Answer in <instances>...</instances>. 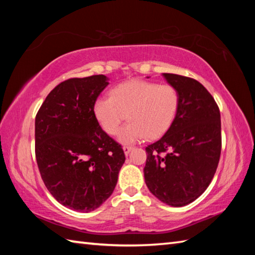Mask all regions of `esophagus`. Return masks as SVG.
I'll list each match as a JSON object with an SVG mask.
<instances>
[{
    "instance_id": "esophagus-1",
    "label": "esophagus",
    "mask_w": 255,
    "mask_h": 255,
    "mask_svg": "<svg viewBox=\"0 0 255 255\" xmlns=\"http://www.w3.org/2000/svg\"><path fill=\"white\" fill-rule=\"evenodd\" d=\"M124 152H125V154H128L129 152H130V151L133 149V147H131V145H124Z\"/></svg>"
}]
</instances>
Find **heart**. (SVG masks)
<instances>
[{"label": "heart", "mask_w": 255, "mask_h": 255, "mask_svg": "<svg viewBox=\"0 0 255 255\" xmlns=\"http://www.w3.org/2000/svg\"><path fill=\"white\" fill-rule=\"evenodd\" d=\"M181 104L178 91L170 84L142 80H129L116 85L111 97L95 102L94 113L101 127L108 134L117 133L127 115L129 122L119 132L125 143L147 137L155 139L169 130Z\"/></svg>", "instance_id": "b5f03b06"}]
</instances>
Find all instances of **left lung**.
<instances>
[{"label":"left lung","mask_w":255,"mask_h":255,"mask_svg":"<svg viewBox=\"0 0 255 255\" xmlns=\"http://www.w3.org/2000/svg\"><path fill=\"white\" fill-rule=\"evenodd\" d=\"M178 91L181 104L164 136L145 148L143 169L149 191L162 203L181 207L194 202L213 180L221 152L217 103L192 78L163 73Z\"/></svg>","instance_id":"1"}]
</instances>
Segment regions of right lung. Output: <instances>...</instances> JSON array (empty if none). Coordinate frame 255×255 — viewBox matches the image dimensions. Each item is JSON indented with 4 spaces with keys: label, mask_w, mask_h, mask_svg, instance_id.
<instances>
[{
    "label": "right lung",
    "mask_w": 255,
    "mask_h": 255,
    "mask_svg": "<svg viewBox=\"0 0 255 255\" xmlns=\"http://www.w3.org/2000/svg\"><path fill=\"white\" fill-rule=\"evenodd\" d=\"M107 85L103 74L63 81L48 94L35 119L42 181L59 203L82 213L111 196L126 159L122 145L95 117V102Z\"/></svg>",
    "instance_id": "add662e5"
}]
</instances>
